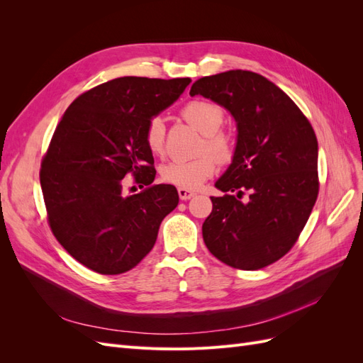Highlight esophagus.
<instances>
[{
  "instance_id": "34e87169",
  "label": "esophagus",
  "mask_w": 363,
  "mask_h": 363,
  "mask_svg": "<svg viewBox=\"0 0 363 363\" xmlns=\"http://www.w3.org/2000/svg\"><path fill=\"white\" fill-rule=\"evenodd\" d=\"M179 196H180V200L186 201V200H191L192 196H195V192H192V191H189V189L179 188Z\"/></svg>"
}]
</instances>
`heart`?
Masks as SVG:
<instances>
[{
    "instance_id": "heart-1",
    "label": "heart",
    "mask_w": 363,
    "mask_h": 363,
    "mask_svg": "<svg viewBox=\"0 0 363 363\" xmlns=\"http://www.w3.org/2000/svg\"><path fill=\"white\" fill-rule=\"evenodd\" d=\"M182 116L204 135L201 151L208 152L189 160H171L164 163L160 168V177L164 183L194 191L216 172V158L221 163L232 160L235 155V142L221 131V127L225 123V112L221 106L213 101L192 100L182 108ZM144 142L155 156H162L164 152L167 127L160 116H155L148 121L144 130Z\"/></svg>"
}]
</instances>
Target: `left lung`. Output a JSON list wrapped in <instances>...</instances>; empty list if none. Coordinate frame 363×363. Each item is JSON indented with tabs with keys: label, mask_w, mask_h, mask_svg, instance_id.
<instances>
[{
	"label": "left lung",
	"mask_w": 363,
	"mask_h": 363,
	"mask_svg": "<svg viewBox=\"0 0 363 363\" xmlns=\"http://www.w3.org/2000/svg\"><path fill=\"white\" fill-rule=\"evenodd\" d=\"M189 94L224 106L238 123L233 162L215 184L225 194L211 196L204 244L232 268H265L295 245L318 199L315 131L300 107L256 72L203 77Z\"/></svg>",
	"instance_id": "1"
}]
</instances>
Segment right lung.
<instances>
[{"instance_id": "right-lung-1", "label": "right lung", "mask_w": 363, "mask_h": 363, "mask_svg": "<svg viewBox=\"0 0 363 363\" xmlns=\"http://www.w3.org/2000/svg\"><path fill=\"white\" fill-rule=\"evenodd\" d=\"M191 79L119 77L83 92L67 108L40 163L52 235L82 265L104 276L135 268L179 204L172 184H151L148 121L171 106ZM146 189L127 196L125 177Z\"/></svg>"}]
</instances>
